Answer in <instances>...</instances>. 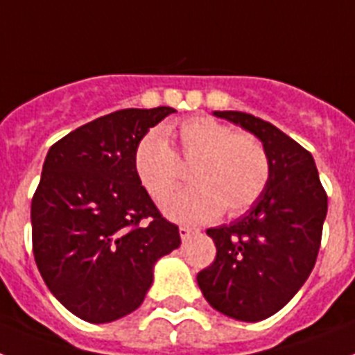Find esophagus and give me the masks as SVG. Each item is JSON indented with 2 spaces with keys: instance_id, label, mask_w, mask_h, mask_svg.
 I'll list each match as a JSON object with an SVG mask.
<instances>
[{
  "instance_id": "1",
  "label": "esophagus",
  "mask_w": 355,
  "mask_h": 355,
  "mask_svg": "<svg viewBox=\"0 0 355 355\" xmlns=\"http://www.w3.org/2000/svg\"><path fill=\"white\" fill-rule=\"evenodd\" d=\"M178 233H180V239H182V241H186V239H189L191 235L198 233V230H195V227H189V226H180Z\"/></svg>"
}]
</instances>
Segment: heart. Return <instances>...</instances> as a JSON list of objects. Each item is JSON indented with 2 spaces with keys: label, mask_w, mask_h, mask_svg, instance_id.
Returning <instances> with one entry per match:
<instances>
[{
  "label": "heart",
  "mask_w": 355,
  "mask_h": 355,
  "mask_svg": "<svg viewBox=\"0 0 355 355\" xmlns=\"http://www.w3.org/2000/svg\"><path fill=\"white\" fill-rule=\"evenodd\" d=\"M178 151L160 131L138 140L132 164L138 180L155 200H162L182 180V164H191L195 186L166 202L169 217L182 223H207L226 209L237 217L257 202L272 175L270 157L255 135L237 132L211 116H193L168 129Z\"/></svg>",
  "instance_id": "heart-1"
}]
</instances>
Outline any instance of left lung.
I'll use <instances>...</instances> for the list:
<instances>
[{
	"mask_svg": "<svg viewBox=\"0 0 355 355\" xmlns=\"http://www.w3.org/2000/svg\"><path fill=\"white\" fill-rule=\"evenodd\" d=\"M264 144L272 175L250 211L209 227L217 255L197 282L215 310L255 322L277 313L299 292L318 261L328 197L312 155L262 118L215 111Z\"/></svg>",
	"mask_w": 355,
	"mask_h": 355,
	"instance_id": "left-lung-1",
	"label": "left lung"
}]
</instances>
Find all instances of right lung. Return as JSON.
I'll list each match as a JSON object with an SVG mask.
<instances>
[{"label":"right lung","instance_id":"1","mask_svg":"<svg viewBox=\"0 0 355 355\" xmlns=\"http://www.w3.org/2000/svg\"><path fill=\"white\" fill-rule=\"evenodd\" d=\"M173 107L120 109L51 146L31 204L36 266L54 297L87 322L137 310L153 266L180 246L138 180V140Z\"/></svg>","mask_w":355,"mask_h":355}]
</instances>
